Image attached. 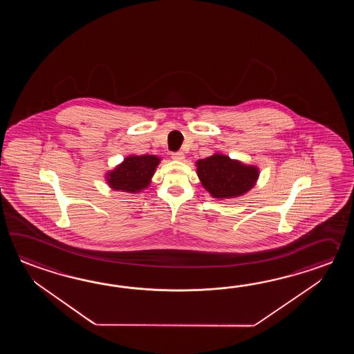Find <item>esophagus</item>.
Listing matches in <instances>:
<instances>
[{"instance_id": "1", "label": "esophagus", "mask_w": 354, "mask_h": 354, "mask_svg": "<svg viewBox=\"0 0 354 354\" xmlns=\"http://www.w3.org/2000/svg\"><path fill=\"white\" fill-rule=\"evenodd\" d=\"M172 159L182 162V160H185V154L182 151H176V153H172Z\"/></svg>"}]
</instances>
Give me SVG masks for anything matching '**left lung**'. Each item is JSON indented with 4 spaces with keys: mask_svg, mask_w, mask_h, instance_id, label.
<instances>
[{
    "mask_svg": "<svg viewBox=\"0 0 354 354\" xmlns=\"http://www.w3.org/2000/svg\"><path fill=\"white\" fill-rule=\"evenodd\" d=\"M197 176L203 188L214 198L227 200L245 195L256 186L259 168L241 163L227 156L215 153L196 162Z\"/></svg>",
    "mask_w": 354,
    "mask_h": 354,
    "instance_id": "8db88e82",
    "label": "left lung"
}]
</instances>
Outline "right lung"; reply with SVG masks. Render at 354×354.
Returning <instances> with one entry per match:
<instances>
[{
    "instance_id": "1",
    "label": "right lung",
    "mask_w": 354,
    "mask_h": 354,
    "mask_svg": "<svg viewBox=\"0 0 354 354\" xmlns=\"http://www.w3.org/2000/svg\"><path fill=\"white\" fill-rule=\"evenodd\" d=\"M160 163L157 156H129L120 165L109 171L105 178L109 187L138 194L151 185V177Z\"/></svg>"
}]
</instances>
